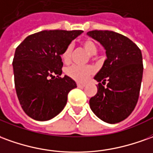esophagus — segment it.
I'll return each mask as SVG.
<instances>
[{"mask_svg": "<svg viewBox=\"0 0 153 153\" xmlns=\"http://www.w3.org/2000/svg\"><path fill=\"white\" fill-rule=\"evenodd\" d=\"M77 86H78L79 88H84V87H85V84H79V83H78V84H77Z\"/></svg>", "mask_w": 153, "mask_h": 153, "instance_id": "34e87169", "label": "esophagus"}]
</instances>
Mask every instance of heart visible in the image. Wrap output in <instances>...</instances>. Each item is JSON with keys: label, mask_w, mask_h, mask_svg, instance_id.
<instances>
[{"label": "heart", "mask_w": 153, "mask_h": 153, "mask_svg": "<svg viewBox=\"0 0 153 153\" xmlns=\"http://www.w3.org/2000/svg\"><path fill=\"white\" fill-rule=\"evenodd\" d=\"M82 45L84 50L87 51L89 55H95L97 54V47L94 41L91 39H84L82 42ZM72 54V47L71 45H68L61 54V59L64 63H68L71 59ZM94 69L91 65H73L67 67L65 70V74L71 79L76 80L80 83H84L88 79L89 75L94 73Z\"/></svg>", "instance_id": "heart-1"}]
</instances>
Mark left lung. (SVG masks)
<instances>
[{
	"label": "left lung",
	"mask_w": 153,
	"mask_h": 153,
	"mask_svg": "<svg viewBox=\"0 0 153 153\" xmlns=\"http://www.w3.org/2000/svg\"><path fill=\"white\" fill-rule=\"evenodd\" d=\"M87 35L102 45L107 56L94 76L98 92L89 100V106L101 120L117 123L132 114L138 100L143 72L142 52L131 39L117 32L92 30Z\"/></svg>",
	"instance_id": "1"
}]
</instances>
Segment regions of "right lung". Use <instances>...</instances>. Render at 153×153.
I'll return each mask as SVG.
<instances>
[{
	"label": "right lung",
	"mask_w": 153,
	"mask_h": 153,
	"mask_svg": "<svg viewBox=\"0 0 153 153\" xmlns=\"http://www.w3.org/2000/svg\"><path fill=\"white\" fill-rule=\"evenodd\" d=\"M83 30H43L27 36L13 59L15 87L24 112L35 120L57 116L67 102L75 81L62 74L61 54Z\"/></svg>",
	"instance_id": "right-lung-1"
}]
</instances>
